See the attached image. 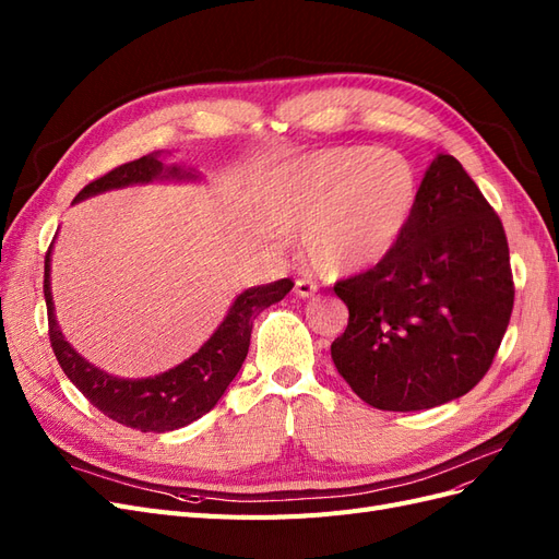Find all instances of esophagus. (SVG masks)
<instances>
[{"instance_id":"esophagus-1","label":"esophagus","mask_w":559,"mask_h":559,"mask_svg":"<svg viewBox=\"0 0 559 559\" xmlns=\"http://www.w3.org/2000/svg\"><path fill=\"white\" fill-rule=\"evenodd\" d=\"M317 292V284L314 282H308V280H296L294 284V294L298 298H312Z\"/></svg>"}]
</instances>
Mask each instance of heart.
Instances as JSON below:
<instances>
[{"label": "heart", "mask_w": 559, "mask_h": 559, "mask_svg": "<svg viewBox=\"0 0 559 559\" xmlns=\"http://www.w3.org/2000/svg\"><path fill=\"white\" fill-rule=\"evenodd\" d=\"M417 205L413 165L389 148H324L270 175L263 216L302 233V253L324 275H349L396 249Z\"/></svg>", "instance_id": "b5f03b06"}]
</instances>
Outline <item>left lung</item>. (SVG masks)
<instances>
[{"label": "left lung", "mask_w": 559, "mask_h": 559, "mask_svg": "<svg viewBox=\"0 0 559 559\" xmlns=\"http://www.w3.org/2000/svg\"><path fill=\"white\" fill-rule=\"evenodd\" d=\"M349 321L337 373L378 411H427L464 396L492 366L513 312L501 218L462 163L438 154L396 249L333 286Z\"/></svg>", "instance_id": "1"}]
</instances>
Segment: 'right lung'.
<instances>
[{"instance_id": "add662e5", "label": "right lung", "mask_w": 559, "mask_h": 559, "mask_svg": "<svg viewBox=\"0 0 559 559\" xmlns=\"http://www.w3.org/2000/svg\"><path fill=\"white\" fill-rule=\"evenodd\" d=\"M198 177L200 173H195L193 167H183L177 163L165 165L160 160V151H154V154L126 163L105 177L91 181L74 198V202L105 191L126 189V186L132 183L195 181ZM50 253H53V245L48 247L44 261V298L48 310L50 347L56 352L58 364L62 366L64 376L76 384L79 392L99 413H105L118 425L144 433L175 431L210 413L247 359L253 319L294 289L292 280L251 286V289L242 292L233 300L222 324L216 326V331L189 359L154 378L128 380L109 376L107 370L93 366L64 341L56 319L53 294H50Z\"/></svg>"}]
</instances>
